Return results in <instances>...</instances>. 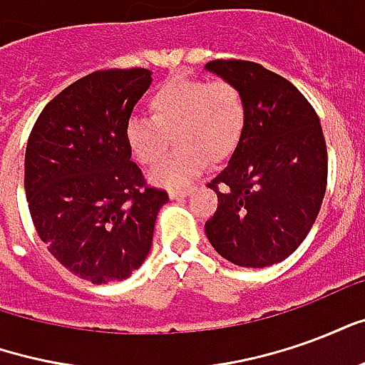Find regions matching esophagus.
I'll list each match as a JSON object with an SVG mask.
<instances>
[{
	"label": "esophagus",
	"mask_w": 365,
	"mask_h": 365,
	"mask_svg": "<svg viewBox=\"0 0 365 365\" xmlns=\"http://www.w3.org/2000/svg\"><path fill=\"white\" fill-rule=\"evenodd\" d=\"M190 193H191L190 190H182V191L172 190L170 191V199H175V201H178V199H185L187 195H190Z\"/></svg>",
	"instance_id": "obj_1"
}]
</instances>
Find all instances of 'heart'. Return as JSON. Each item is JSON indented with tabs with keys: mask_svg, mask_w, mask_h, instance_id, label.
Here are the masks:
<instances>
[{
	"mask_svg": "<svg viewBox=\"0 0 365 365\" xmlns=\"http://www.w3.org/2000/svg\"><path fill=\"white\" fill-rule=\"evenodd\" d=\"M146 105L152 119L130 117L125 143L138 164L152 166L175 133L180 148L150 170V182L162 187H187L205 172L209 160L230 156L245 133V96L227 80L174 76L152 91Z\"/></svg>",
	"mask_w": 365,
	"mask_h": 365,
	"instance_id": "obj_1",
	"label": "heart"
}]
</instances>
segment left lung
<instances>
[{"label": "left lung", "instance_id": "1", "mask_svg": "<svg viewBox=\"0 0 365 365\" xmlns=\"http://www.w3.org/2000/svg\"><path fill=\"white\" fill-rule=\"evenodd\" d=\"M205 70L232 82L246 101V125L229 164L209 187L219 205L205 222L225 260L266 268L305 240L327 191V143L305 96L248 60H211Z\"/></svg>", "mask_w": 365, "mask_h": 365}]
</instances>
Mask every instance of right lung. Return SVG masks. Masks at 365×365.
Wrapping results in <instances>:
<instances>
[{
	"mask_svg": "<svg viewBox=\"0 0 365 365\" xmlns=\"http://www.w3.org/2000/svg\"><path fill=\"white\" fill-rule=\"evenodd\" d=\"M150 70H99L62 90L29 135L25 193L36 235L72 274L123 282L150 252L168 201L130 160L125 123Z\"/></svg>",
	"mask_w": 365,
	"mask_h": 365,
	"instance_id": "right-lung-1",
	"label": "right lung"
}]
</instances>
